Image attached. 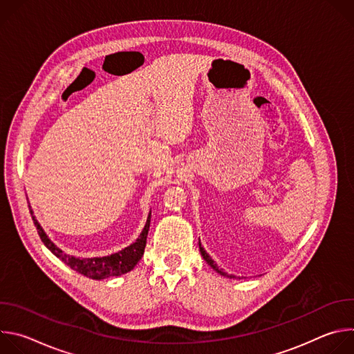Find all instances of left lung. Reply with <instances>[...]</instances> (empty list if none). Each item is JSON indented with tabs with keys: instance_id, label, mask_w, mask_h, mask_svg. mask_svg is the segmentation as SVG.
<instances>
[{
	"instance_id": "obj_1",
	"label": "left lung",
	"mask_w": 354,
	"mask_h": 354,
	"mask_svg": "<svg viewBox=\"0 0 354 354\" xmlns=\"http://www.w3.org/2000/svg\"><path fill=\"white\" fill-rule=\"evenodd\" d=\"M198 249H200V254H201V257H203V259L207 262V265H210V268H213L217 273H220L221 276H224V277H230V279H236V276H234V274H228V273H225L223 269H218V266H217V263L210 258V255L207 254V252L205 250V248L201 246V243L198 242Z\"/></svg>"
}]
</instances>
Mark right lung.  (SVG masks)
<instances>
[{"label": "right lung", "mask_w": 354, "mask_h": 354, "mask_svg": "<svg viewBox=\"0 0 354 354\" xmlns=\"http://www.w3.org/2000/svg\"><path fill=\"white\" fill-rule=\"evenodd\" d=\"M32 220L35 223V227L37 230V234L41 239V242L46 245V248L56 255L62 262H64L67 266H70L73 270L93 279V280H102L112 276H120L134 269V266L138 263L141 257L144 255V249L147 243V235L149 230V221H151V212L147 217V223L140 234V236L124 249L116 252V254L108 255V257H95V258H78L66 254L63 249H60L55 242L50 241L36 217L33 216V210L29 206Z\"/></svg>", "instance_id": "add662e5"}]
</instances>
